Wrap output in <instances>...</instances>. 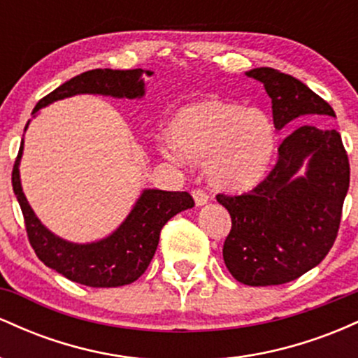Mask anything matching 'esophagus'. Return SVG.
<instances>
[{
    "label": "esophagus",
    "mask_w": 358,
    "mask_h": 358,
    "mask_svg": "<svg viewBox=\"0 0 358 358\" xmlns=\"http://www.w3.org/2000/svg\"><path fill=\"white\" fill-rule=\"evenodd\" d=\"M192 196L193 200H195L196 207H200V205H205L208 202V195L202 190V188H195V190L192 192Z\"/></svg>",
    "instance_id": "esophagus-1"
}]
</instances>
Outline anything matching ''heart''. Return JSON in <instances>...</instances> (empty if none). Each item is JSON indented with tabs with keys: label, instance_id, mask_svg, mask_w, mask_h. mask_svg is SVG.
I'll return each instance as SVG.
<instances>
[{
	"label": "heart",
	"instance_id": "1",
	"mask_svg": "<svg viewBox=\"0 0 358 358\" xmlns=\"http://www.w3.org/2000/svg\"><path fill=\"white\" fill-rule=\"evenodd\" d=\"M170 136L173 143L159 146L163 155L205 163L213 187L232 192L259 183L276 145L273 122L262 110L222 99L183 108L170 122Z\"/></svg>",
	"mask_w": 358,
	"mask_h": 358
}]
</instances>
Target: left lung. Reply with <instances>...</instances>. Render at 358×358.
I'll return each mask as SVG.
<instances>
[{"instance_id":"8db88e82","label":"left lung","mask_w":358,"mask_h":358,"mask_svg":"<svg viewBox=\"0 0 358 358\" xmlns=\"http://www.w3.org/2000/svg\"><path fill=\"white\" fill-rule=\"evenodd\" d=\"M264 84L273 121L282 129L296 119L335 110L301 80L269 67L245 72ZM278 162L257 187L242 195H217L231 213L224 262L248 286H278L313 269L330 252L350 185V165L336 129L303 124L278 148ZM307 163L305 176L297 171Z\"/></svg>"}]
</instances>
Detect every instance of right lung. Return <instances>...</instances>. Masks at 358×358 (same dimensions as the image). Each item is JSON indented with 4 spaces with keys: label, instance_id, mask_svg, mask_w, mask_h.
<instances>
[{
    "label": "right lung",
    "instance_id": "1",
    "mask_svg": "<svg viewBox=\"0 0 358 358\" xmlns=\"http://www.w3.org/2000/svg\"><path fill=\"white\" fill-rule=\"evenodd\" d=\"M153 72L143 69H133V71L96 69V71L84 72L40 99L35 106L34 114L53 101L76 94H102V96L127 97V99L143 97L146 85L145 76ZM22 151L23 141L16 156L11 183L22 207L30 245L45 266L84 286L117 287L136 281L155 256L163 225L178 212L195 205L188 192L145 190L116 232L90 244H73L52 234L31 210L20 183L18 165Z\"/></svg>",
    "mask_w": 358,
    "mask_h": 358
}]
</instances>
